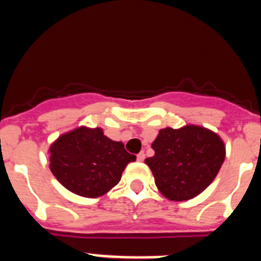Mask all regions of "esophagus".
<instances>
[{
	"mask_svg": "<svg viewBox=\"0 0 261 261\" xmlns=\"http://www.w3.org/2000/svg\"><path fill=\"white\" fill-rule=\"evenodd\" d=\"M144 159H145V153H144V151H141V153L137 154V161H138V162H142Z\"/></svg>",
	"mask_w": 261,
	"mask_h": 261,
	"instance_id": "34e87169",
	"label": "esophagus"
}]
</instances>
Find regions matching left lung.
<instances>
[{"instance_id":"left-lung-1","label":"left lung","mask_w":261,"mask_h":261,"mask_svg":"<svg viewBox=\"0 0 261 261\" xmlns=\"http://www.w3.org/2000/svg\"><path fill=\"white\" fill-rule=\"evenodd\" d=\"M151 147L154 155L145 163L153 172L159 192L171 201H187L208 188L226 155L220 136L193 124L161 129Z\"/></svg>"}]
</instances>
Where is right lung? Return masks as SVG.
I'll use <instances>...</instances> for the list:
<instances>
[{"label": "right lung", "instance_id": "add662e5", "mask_svg": "<svg viewBox=\"0 0 261 261\" xmlns=\"http://www.w3.org/2000/svg\"><path fill=\"white\" fill-rule=\"evenodd\" d=\"M49 168L66 190L82 197L106 195L121 179L136 156L123 142L112 141L102 128L78 126L60 136L49 146Z\"/></svg>", "mask_w": 261, "mask_h": 261}]
</instances>
